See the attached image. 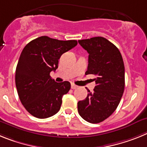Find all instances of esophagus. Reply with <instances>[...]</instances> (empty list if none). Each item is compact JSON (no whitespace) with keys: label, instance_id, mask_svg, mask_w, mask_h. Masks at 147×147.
I'll return each instance as SVG.
<instances>
[{"label":"esophagus","instance_id":"1","mask_svg":"<svg viewBox=\"0 0 147 147\" xmlns=\"http://www.w3.org/2000/svg\"><path fill=\"white\" fill-rule=\"evenodd\" d=\"M71 88H72V89H77L78 86H76V85H75V84H72V85H71Z\"/></svg>","mask_w":147,"mask_h":147}]
</instances>
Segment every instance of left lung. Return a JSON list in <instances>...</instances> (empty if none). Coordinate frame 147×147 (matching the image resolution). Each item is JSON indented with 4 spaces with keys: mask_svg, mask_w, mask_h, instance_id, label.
Instances as JSON below:
<instances>
[{
    "mask_svg": "<svg viewBox=\"0 0 147 147\" xmlns=\"http://www.w3.org/2000/svg\"><path fill=\"white\" fill-rule=\"evenodd\" d=\"M78 43L89 53L85 74L96 76V86L93 92L87 89V97L78 103V111L87 122L100 123L115 112L123 95L125 86L123 58L119 49L103 37L79 40Z\"/></svg>",
    "mask_w": 147,
    "mask_h": 147,
    "instance_id": "1",
    "label": "left lung"
}]
</instances>
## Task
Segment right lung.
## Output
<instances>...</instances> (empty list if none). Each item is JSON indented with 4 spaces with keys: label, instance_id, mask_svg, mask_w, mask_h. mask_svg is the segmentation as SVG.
Masks as SVG:
<instances>
[{
    "label": "right lung",
    "instance_id": "add662e5",
    "mask_svg": "<svg viewBox=\"0 0 147 147\" xmlns=\"http://www.w3.org/2000/svg\"><path fill=\"white\" fill-rule=\"evenodd\" d=\"M77 44L75 40L41 36L23 49L15 71V85L21 104L35 118H49L61 109L62 97L71 84L55 82L49 74L58 69L61 56Z\"/></svg>",
    "mask_w": 147,
    "mask_h": 147
}]
</instances>
